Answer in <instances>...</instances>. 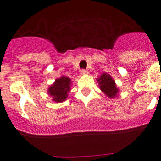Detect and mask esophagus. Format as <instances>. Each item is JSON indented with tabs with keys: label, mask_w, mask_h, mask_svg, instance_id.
Returning a JSON list of instances; mask_svg holds the SVG:
<instances>
[{
	"label": "esophagus",
	"mask_w": 161,
	"mask_h": 161,
	"mask_svg": "<svg viewBox=\"0 0 161 161\" xmlns=\"http://www.w3.org/2000/svg\"><path fill=\"white\" fill-rule=\"evenodd\" d=\"M87 70H86V69H82L81 70V75H86L87 74Z\"/></svg>",
	"instance_id": "34e87169"
}]
</instances>
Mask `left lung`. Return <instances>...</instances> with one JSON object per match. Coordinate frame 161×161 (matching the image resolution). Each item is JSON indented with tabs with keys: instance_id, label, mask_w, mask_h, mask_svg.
Segmentation results:
<instances>
[{
	"instance_id": "left-lung-1",
	"label": "left lung",
	"mask_w": 161,
	"mask_h": 161,
	"mask_svg": "<svg viewBox=\"0 0 161 161\" xmlns=\"http://www.w3.org/2000/svg\"><path fill=\"white\" fill-rule=\"evenodd\" d=\"M97 81L99 83L100 90L110 99H114L118 96L119 89L117 87L115 81L108 73H103Z\"/></svg>"
}]
</instances>
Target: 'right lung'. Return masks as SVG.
Listing matches in <instances>:
<instances>
[{"instance_id":"add662e5","label":"right lung","mask_w":161,"mask_h":161,"mask_svg":"<svg viewBox=\"0 0 161 161\" xmlns=\"http://www.w3.org/2000/svg\"><path fill=\"white\" fill-rule=\"evenodd\" d=\"M71 83L70 78L64 75L57 79L47 90L48 94L52 97V100L56 103H61L66 100L71 90Z\"/></svg>"}]
</instances>
